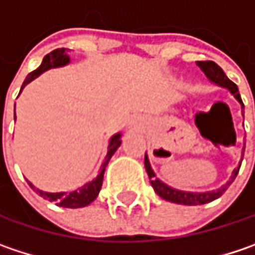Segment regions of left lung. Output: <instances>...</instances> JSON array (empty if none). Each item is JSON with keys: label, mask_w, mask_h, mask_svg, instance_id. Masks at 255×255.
I'll return each mask as SVG.
<instances>
[{"label": "left lung", "mask_w": 255, "mask_h": 255, "mask_svg": "<svg viewBox=\"0 0 255 255\" xmlns=\"http://www.w3.org/2000/svg\"><path fill=\"white\" fill-rule=\"evenodd\" d=\"M196 64H197V66L205 72V75L209 78L210 81L218 84V85H221V87L228 88V90L234 94V97L240 101L241 106L244 107L243 100H241V96H240V93H238V87L228 78L227 75H225V72L222 71V68H221L219 65H216L215 62H212V61H200V62H196ZM240 167H241V164L238 165V168L234 170V173L231 175L229 181H227V184H224L222 187H219V189H216V190L205 191V193H191V191H183L173 189V187L167 186L165 183H162L159 178H156L154 170H152V167H151V164H149L148 155L145 154V168H146L148 177L151 178V186L154 187L155 193H156L159 197H162L164 200H167V202H173V203H178V205H187V206H193V205H205V203H209V202L216 200L218 197H221V196L225 193V190H227L228 187L231 186V183L235 180L237 174L240 171Z\"/></svg>", "instance_id": "left-lung-1"}]
</instances>
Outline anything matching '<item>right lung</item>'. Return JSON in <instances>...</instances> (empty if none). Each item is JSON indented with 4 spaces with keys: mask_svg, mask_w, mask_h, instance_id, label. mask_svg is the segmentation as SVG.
I'll use <instances>...</instances> for the list:
<instances>
[{
    "mask_svg": "<svg viewBox=\"0 0 255 255\" xmlns=\"http://www.w3.org/2000/svg\"><path fill=\"white\" fill-rule=\"evenodd\" d=\"M66 52H68V50L62 47V49H55V50H52L50 53H47L45 58H43L42 65H40L36 71H33V72L28 74L27 78L23 82L21 90L27 85L28 82L33 81L34 78H37L40 74H43L47 69H50V68H58V66H64V65L69 64V55H68ZM21 90H20V93H21ZM14 110H15V106H14ZM14 120H15V112H14ZM120 136H122L120 133H116L115 136L110 139L109 151H107L106 159H104V162H103V165H101L100 174H99L93 181L84 184L81 189H77V190L69 191V193H65V191H61V193H47V191L36 189V187L28 181L30 187L36 191V193H39L43 199H47L49 202H55V203H56L58 206H61V208L77 209V208H84V206L90 205L91 202L96 200V197H97L99 193H100L106 167H107L110 158L113 156V154L116 152V149H118L119 146H120V143H122Z\"/></svg>",
    "mask_w": 255,
    "mask_h": 255,
    "instance_id": "1",
    "label": "right lung"
}]
</instances>
